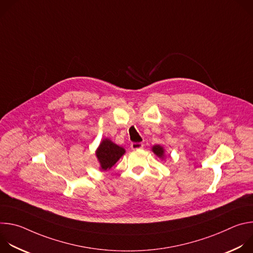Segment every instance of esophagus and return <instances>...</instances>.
Instances as JSON below:
<instances>
[{
    "label": "esophagus",
    "instance_id": "esophagus-1",
    "mask_svg": "<svg viewBox=\"0 0 253 253\" xmlns=\"http://www.w3.org/2000/svg\"><path fill=\"white\" fill-rule=\"evenodd\" d=\"M143 146H144V144L143 143H141V142H139V143H131V149L132 150H139V149H142L143 148Z\"/></svg>",
    "mask_w": 253,
    "mask_h": 253
}]
</instances>
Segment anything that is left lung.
<instances>
[{
    "instance_id": "8db88e82",
    "label": "left lung",
    "mask_w": 253,
    "mask_h": 253,
    "mask_svg": "<svg viewBox=\"0 0 253 253\" xmlns=\"http://www.w3.org/2000/svg\"><path fill=\"white\" fill-rule=\"evenodd\" d=\"M151 150L160 159L163 160L165 158V149H164V147L162 145H160V144H156V145L152 146Z\"/></svg>"
}]
</instances>
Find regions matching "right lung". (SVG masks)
I'll return each mask as SVG.
<instances>
[{"mask_svg":"<svg viewBox=\"0 0 253 253\" xmlns=\"http://www.w3.org/2000/svg\"><path fill=\"white\" fill-rule=\"evenodd\" d=\"M125 149L114 142H112L109 138H104L98 148L96 149V157L100 164L99 169L101 171L110 170L116 162L125 154Z\"/></svg>","mask_w":253,"mask_h":253,"instance_id":"1","label":"right lung"}]
</instances>
